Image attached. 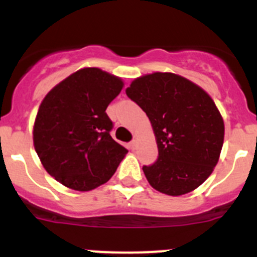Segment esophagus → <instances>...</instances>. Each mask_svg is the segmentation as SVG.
Wrapping results in <instances>:
<instances>
[{"label":"esophagus","instance_id":"34e87169","mask_svg":"<svg viewBox=\"0 0 257 257\" xmlns=\"http://www.w3.org/2000/svg\"><path fill=\"white\" fill-rule=\"evenodd\" d=\"M136 147H138V140L135 139V140H133V142L130 143V148L134 151V149H136Z\"/></svg>","mask_w":257,"mask_h":257}]
</instances>
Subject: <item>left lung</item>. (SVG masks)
<instances>
[{
    "label": "left lung",
    "mask_w": 257,
    "mask_h": 257,
    "mask_svg": "<svg viewBox=\"0 0 257 257\" xmlns=\"http://www.w3.org/2000/svg\"><path fill=\"white\" fill-rule=\"evenodd\" d=\"M126 94L147 113L156 135L158 158L143 167L152 187L175 197L205 183L224 143V121L210 95L167 72L134 79Z\"/></svg>",
    "instance_id": "obj_1"
}]
</instances>
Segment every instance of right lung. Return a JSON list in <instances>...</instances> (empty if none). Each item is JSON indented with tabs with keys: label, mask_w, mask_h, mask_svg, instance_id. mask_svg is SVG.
Masks as SVG:
<instances>
[{
	"label": "right lung",
	"mask_w": 257,
	"mask_h": 257,
	"mask_svg": "<svg viewBox=\"0 0 257 257\" xmlns=\"http://www.w3.org/2000/svg\"><path fill=\"white\" fill-rule=\"evenodd\" d=\"M122 87L119 77L83 68L45 96L33 126V144L56 181L87 192L112 178L127 149L112 139L113 123L105 110Z\"/></svg>",
	"instance_id": "right-lung-1"
}]
</instances>
